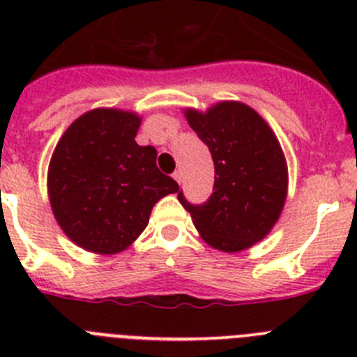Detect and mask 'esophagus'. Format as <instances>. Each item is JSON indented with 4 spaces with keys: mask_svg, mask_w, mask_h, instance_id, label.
Here are the masks:
<instances>
[{
    "mask_svg": "<svg viewBox=\"0 0 357 357\" xmlns=\"http://www.w3.org/2000/svg\"><path fill=\"white\" fill-rule=\"evenodd\" d=\"M173 178H175V181L178 182V184H181V182H182V172H181V169H178V172L173 173Z\"/></svg>",
    "mask_w": 357,
    "mask_h": 357,
    "instance_id": "34e87169",
    "label": "esophagus"
}]
</instances>
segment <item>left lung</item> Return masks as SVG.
<instances>
[{
	"label": "left lung",
	"mask_w": 357,
	"mask_h": 357,
	"mask_svg": "<svg viewBox=\"0 0 357 357\" xmlns=\"http://www.w3.org/2000/svg\"><path fill=\"white\" fill-rule=\"evenodd\" d=\"M189 127L209 146L214 191L202 206L178 202L202 239L234 254L270 234L288 197V164L277 135L252 107L218 102L200 112L184 109Z\"/></svg>",
	"instance_id": "left-lung-1"
}]
</instances>
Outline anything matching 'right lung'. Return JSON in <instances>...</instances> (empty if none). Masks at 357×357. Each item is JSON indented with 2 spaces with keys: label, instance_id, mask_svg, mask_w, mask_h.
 I'll list each match as a JSON object with an SVG mask.
<instances>
[{
  "label": "right lung",
  "instance_id": "obj_1",
  "mask_svg": "<svg viewBox=\"0 0 357 357\" xmlns=\"http://www.w3.org/2000/svg\"><path fill=\"white\" fill-rule=\"evenodd\" d=\"M141 116L93 109L62 134L48 168L53 216L75 245L112 255L128 248L150 222L153 206L178 191L157 168V150L139 146Z\"/></svg>",
  "mask_w": 357,
  "mask_h": 357
}]
</instances>
